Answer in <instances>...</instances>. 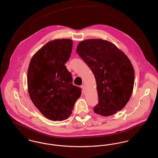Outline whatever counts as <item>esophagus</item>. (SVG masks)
I'll return each instance as SVG.
<instances>
[{
	"label": "esophagus",
	"instance_id": "34e87169",
	"mask_svg": "<svg viewBox=\"0 0 158 158\" xmlns=\"http://www.w3.org/2000/svg\"><path fill=\"white\" fill-rule=\"evenodd\" d=\"M82 88L83 92H85V89H86V86H85V85H83L82 86Z\"/></svg>",
	"mask_w": 158,
	"mask_h": 158
}]
</instances>
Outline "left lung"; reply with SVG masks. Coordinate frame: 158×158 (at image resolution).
<instances>
[{
	"label": "left lung",
	"instance_id": "1",
	"mask_svg": "<svg viewBox=\"0 0 158 158\" xmlns=\"http://www.w3.org/2000/svg\"><path fill=\"white\" fill-rule=\"evenodd\" d=\"M76 52L95 76L98 103L94 112L110 116L121 110L131 97L135 70L127 56L112 43L101 39L84 40Z\"/></svg>",
	"mask_w": 158,
	"mask_h": 158
}]
</instances>
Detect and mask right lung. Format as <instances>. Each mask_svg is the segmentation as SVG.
<instances>
[{
  "label": "right lung",
  "instance_id": "add662e5",
  "mask_svg": "<svg viewBox=\"0 0 158 158\" xmlns=\"http://www.w3.org/2000/svg\"><path fill=\"white\" fill-rule=\"evenodd\" d=\"M72 46L69 39L49 41L33 56L29 64L27 83L31 99L51 120L67 119L81 95V88L73 85L72 74L64 65Z\"/></svg>",
  "mask_w": 158,
  "mask_h": 158
}]
</instances>
